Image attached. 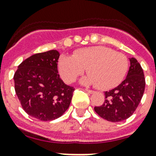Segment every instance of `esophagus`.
Listing matches in <instances>:
<instances>
[{"label": "esophagus", "instance_id": "1", "mask_svg": "<svg viewBox=\"0 0 156 156\" xmlns=\"http://www.w3.org/2000/svg\"><path fill=\"white\" fill-rule=\"evenodd\" d=\"M85 91L90 94H92L94 92V91H92V90H89V89H85Z\"/></svg>", "mask_w": 156, "mask_h": 156}]
</instances>
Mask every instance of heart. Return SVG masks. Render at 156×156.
Segmentation results:
<instances>
[{
  "instance_id": "b5f03b06",
  "label": "heart",
  "mask_w": 156,
  "mask_h": 156,
  "mask_svg": "<svg viewBox=\"0 0 156 156\" xmlns=\"http://www.w3.org/2000/svg\"><path fill=\"white\" fill-rule=\"evenodd\" d=\"M58 68L66 83H73L87 69L89 73L80 80L81 83L106 90L121 82L127 71L128 60L125 55L110 48L93 46L76 50L73 56H62Z\"/></svg>"
}]
</instances>
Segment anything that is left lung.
<instances>
[{
  "mask_svg": "<svg viewBox=\"0 0 156 156\" xmlns=\"http://www.w3.org/2000/svg\"><path fill=\"white\" fill-rule=\"evenodd\" d=\"M127 77L119 85L104 92L105 100L94 110L100 117L110 122H120L129 118L137 108L145 89L144 71L136 58L129 59Z\"/></svg>",
  "mask_w": 156,
  "mask_h": 156,
  "instance_id": "8db88e82",
  "label": "left lung"
}]
</instances>
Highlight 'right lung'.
Masks as SVG:
<instances>
[{"label":"right lung","instance_id":"obj_1","mask_svg":"<svg viewBox=\"0 0 156 156\" xmlns=\"http://www.w3.org/2000/svg\"><path fill=\"white\" fill-rule=\"evenodd\" d=\"M56 50L34 54L18 66L15 92L24 112L41 121L56 119L69 108L75 88L58 74Z\"/></svg>","mask_w":156,"mask_h":156}]
</instances>
